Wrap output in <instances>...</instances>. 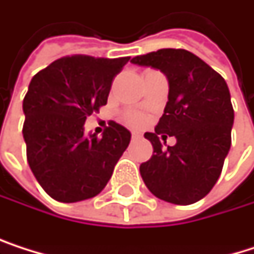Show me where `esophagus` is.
Masks as SVG:
<instances>
[{"label":"esophagus","mask_w":254,"mask_h":254,"mask_svg":"<svg viewBox=\"0 0 254 254\" xmlns=\"http://www.w3.org/2000/svg\"><path fill=\"white\" fill-rule=\"evenodd\" d=\"M142 134L139 133V131H131V137H134V139H137V137H140Z\"/></svg>","instance_id":"34e87169"}]
</instances>
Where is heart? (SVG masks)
Listing matches in <instances>:
<instances>
[{
	"label": "heart",
	"instance_id": "heart-1",
	"mask_svg": "<svg viewBox=\"0 0 254 254\" xmlns=\"http://www.w3.org/2000/svg\"><path fill=\"white\" fill-rule=\"evenodd\" d=\"M128 123H130V124H139V123H140V117L136 115V114H130V115H128Z\"/></svg>",
	"mask_w": 254,
	"mask_h": 254
}]
</instances>
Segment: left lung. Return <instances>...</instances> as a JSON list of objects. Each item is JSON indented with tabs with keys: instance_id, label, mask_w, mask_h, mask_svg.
<instances>
[{
	"instance_id": "left-lung-1",
	"label": "left lung",
	"mask_w": 254,
	"mask_h": 254,
	"mask_svg": "<svg viewBox=\"0 0 254 254\" xmlns=\"http://www.w3.org/2000/svg\"><path fill=\"white\" fill-rule=\"evenodd\" d=\"M131 63L160 70L169 83L165 114L154 133H145L154 152L140 165V177L158 199L194 203L211 191L231 149L234 108L228 83L184 49H160ZM158 134L175 135L177 143L163 148Z\"/></svg>"
}]
</instances>
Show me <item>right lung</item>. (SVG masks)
Returning <instances> with one entry per match:
<instances>
[{
	"mask_svg": "<svg viewBox=\"0 0 254 254\" xmlns=\"http://www.w3.org/2000/svg\"><path fill=\"white\" fill-rule=\"evenodd\" d=\"M124 58L85 55L54 61L29 82L23 99V139L28 165L43 190L58 202L97 196L130 143L131 133L114 121L103 131L85 133V121L108 103Z\"/></svg>",
	"mask_w": 254,
	"mask_h": 254,
	"instance_id": "1",
	"label": "right lung"
}]
</instances>
